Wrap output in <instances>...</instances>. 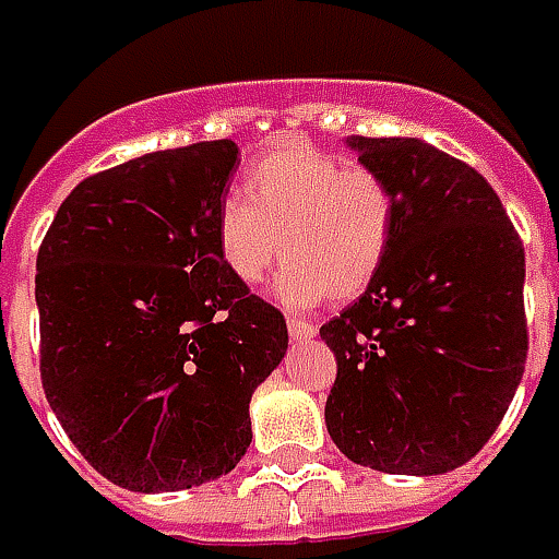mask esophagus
<instances>
[{"label":"esophagus","instance_id":"34e87169","mask_svg":"<svg viewBox=\"0 0 559 559\" xmlns=\"http://www.w3.org/2000/svg\"><path fill=\"white\" fill-rule=\"evenodd\" d=\"M286 326H289L292 338H313V335H317V326L308 323V320H298V317H289Z\"/></svg>","mask_w":559,"mask_h":559}]
</instances>
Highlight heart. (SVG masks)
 <instances>
[{"label":"heart","instance_id":"1","mask_svg":"<svg viewBox=\"0 0 559 559\" xmlns=\"http://www.w3.org/2000/svg\"><path fill=\"white\" fill-rule=\"evenodd\" d=\"M395 224L397 195L382 174L311 142H283L248 167L242 199L224 202L217 251L246 286L283 251L276 295L286 305L352 301L385 267Z\"/></svg>","mask_w":559,"mask_h":559}]
</instances>
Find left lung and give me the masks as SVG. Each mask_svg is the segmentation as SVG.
Here are the masks:
<instances>
[{
	"instance_id": "left-lung-1",
	"label": "left lung",
	"mask_w": 559,
	"mask_h": 559,
	"mask_svg": "<svg viewBox=\"0 0 559 559\" xmlns=\"http://www.w3.org/2000/svg\"><path fill=\"white\" fill-rule=\"evenodd\" d=\"M397 195L385 267L320 326L326 429L348 461L439 476L483 451L528 352L526 254L485 177L423 140L348 142Z\"/></svg>"
}]
</instances>
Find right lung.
Listing matches in <instances>:
<instances>
[{
  "label": "right lung",
  "mask_w": 559,
  "mask_h": 559,
  "mask_svg": "<svg viewBox=\"0 0 559 559\" xmlns=\"http://www.w3.org/2000/svg\"><path fill=\"white\" fill-rule=\"evenodd\" d=\"M239 148L192 142L74 186L36 254L39 376L76 451L130 491L221 479L248 401L289 348L286 317L221 261Z\"/></svg>",
  "instance_id": "add662e5"
}]
</instances>
